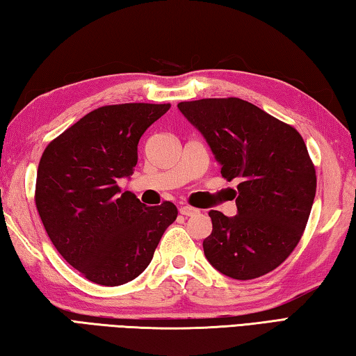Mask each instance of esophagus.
Returning a JSON list of instances; mask_svg holds the SVG:
<instances>
[{
	"label": "esophagus",
	"instance_id": "obj_1",
	"mask_svg": "<svg viewBox=\"0 0 356 356\" xmlns=\"http://www.w3.org/2000/svg\"><path fill=\"white\" fill-rule=\"evenodd\" d=\"M179 212L186 217H191V216H195V213H198V209H195V207H192V206H181Z\"/></svg>",
	"mask_w": 356,
	"mask_h": 356
}]
</instances>
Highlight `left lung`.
<instances>
[{"instance_id":"8db88e82","label":"left lung","mask_w":356,"mask_h":356,"mask_svg":"<svg viewBox=\"0 0 356 356\" xmlns=\"http://www.w3.org/2000/svg\"><path fill=\"white\" fill-rule=\"evenodd\" d=\"M220 164L238 179L237 216L211 211L204 256L225 276L250 280L282 264L298 246L316 193V170L294 127L238 97L179 102Z\"/></svg>"}]
</instances>
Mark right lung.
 Returning a JSON list of instances; mask_svg holds the SVG:
<instances>
[{
  "label": "right lung",
  "instance_id": "obj_1",
  "mask_svg": "<svg viewBox=\"0 0 356 356\" xmlns=\"http://www.w3.org/2000/svg\"><path fill=\"white\" fill-rule=\"evenodd\" d=\"M169 108L170 104L100 106L51 140L40 159V218L62 257L91 282L118 286L138 277L177 220L170 201L145 206L118 186L135 169L140 136Z\"/></svg>",
  "mask_w": 356,
  "mask_h": 356
}]
</instances>
